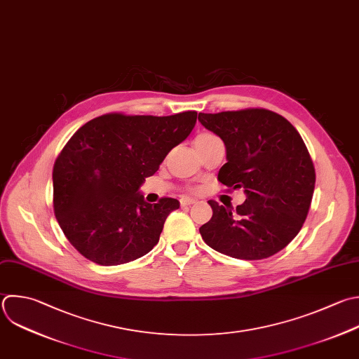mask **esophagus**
Returning a JSON list of instances; mask_svg holds the SVG:
<instances>
[{"instance_id": "obj_1", "label": "esophagus", "mask_w": 359, "mask_h": 359, "mask_svg": "<svg viewBox=\"0 0 359 359\" xmlns=\"http://www.w3.org/2000/svg\"><path fill=\"white\" fill-rule=\"evenodd\" d=\"M180 202H181V206H191V205L196 203V199H194V198H188V196H184V198H181V199H180Z\"/></svg>"}]
</instances>
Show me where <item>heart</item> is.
<instances>
[{
  "instance_id": "1",
  "label": "heart",
  "mask_w": 359,
  "mask_h": 359,
  "mask_svg": "<svg viewBox=\"0 0 359 359\" xmlns=\"http://www.w3.org/2000/svg\"><path fill=\"white\" fill-rule=\"evenodd\" d=\"M210 137H215V136H213V135H209V133H205V135L198 136L195 140H205V139H210Z\"/></svg>"
}]
</instances>
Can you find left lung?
<instances>
[{
	"mask_svg": "<svg viewBox=\"0 0 359 359\" xmlns=\"http://www.w3.org/2000/svg\"><path fill=\"white\" fill-rule=\"evenodd\" d=\"M217 135L227 163L217 180L244 188L233 210L209 201L213 215L199 231L213 250L238 259H262L285 248L300 231L314 192L316 172L299 132L268 109L199 114Z\"/></svg>",
	"mask_w": 359,
	"mask_h": 359,
	"instance_id": "1",
	"label": "left lung"
}]
</instances>
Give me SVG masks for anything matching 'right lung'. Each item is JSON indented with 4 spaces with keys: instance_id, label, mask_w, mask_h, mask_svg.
I'll list each match as a JSON object with an SVG mask.
<instances>
[{
    "instance_id": "right-lung-1",
    "label": "right lung",
    "mask_w": 359,
    "mask_h": 359,
    "mask_svg": "<svg viewBox=\"0 0 359 359\" xmlns=\"http://www.w3.org/2000/svg\"><path fill=\"white\" fill-rule=\"evenodd\" d=\"M196 112L109 114L81 126L53 167V208L72 245L100 265L143 257L158 243L172 198L147 203L140 187L192 132Z\"/></svg>"
}]
</instances>
